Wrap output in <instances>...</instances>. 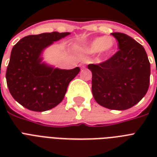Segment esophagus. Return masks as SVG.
<instances>
[{"label": "esophagus", "instance_id": "34e87169", "mask_svg": "<svg viewBox=\"0 0 157 157\" xmlns=\"http://www.w3.org/2000/svg\"><path fill=\"white\" fill-rule=\"evenodd\" d=\"M81 67L82 68H85V65H83V64H81Z\"/></svg>", "mask_w": 157, "mask_h": 157}]
</instances>
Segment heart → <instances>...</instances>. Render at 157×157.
I'll return each mask as SVG.
<instances>
[{
  "mask_svg": "<svg viewBox=\"0 0 157 157\" xmlns=\"http://www.w3.org/2000/svg\"><path fill=\"white\" fill-rule=\"evenodd\" d=\"M116 46V40L112 36H103L94 38V40L78 46L76 50L79 52L86 54L98 53L100 58H106L113 52Z\"/></svg>",
  "mask_w": 157,
  "mask_h": 157,
  "instance_id": "1",
  "label": "heart"
}]
</instances>
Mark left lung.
<instances>
[{
    "label": "left lung",
    "instance_id": "obj_1",
    "mask_svg": "<svg viewBox=\"0 0 157 157\" xmlns=\"http://www.w3.org/2000/svg\"><path fill=\"white\" fill-rule=\"evenodd\" d=\"M118 41L116 54L99 64H89L92 71V94L101 106L126 110L139 103L147 92L150 63L144 46L126 34L113 33Z\"/></svg>",
    "mask_w": 157,
    "mask_h": 157
}]
</instances>
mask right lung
Wrapping results in <instances>:
<instances>
[{
  "instance_id": "obj_1",
  "label": "right lung",
  "mask_w": 157,
  "mask_h": 157,
  "mask_svg": "<svg viewBox=\"0 0 157 157\" xmlns=\"http://www.w3.org/2000/svg\"><path fill=\"white\" fill-rule=\"evenodd\" d=\"M70 33L58 32L30 35L22 38L12 49L6 71L11 95L23 107L45 112L63 99L70 81L81 71L78 67L66 70L43 62V51Z\"/></svg>"
}]
</instances>
